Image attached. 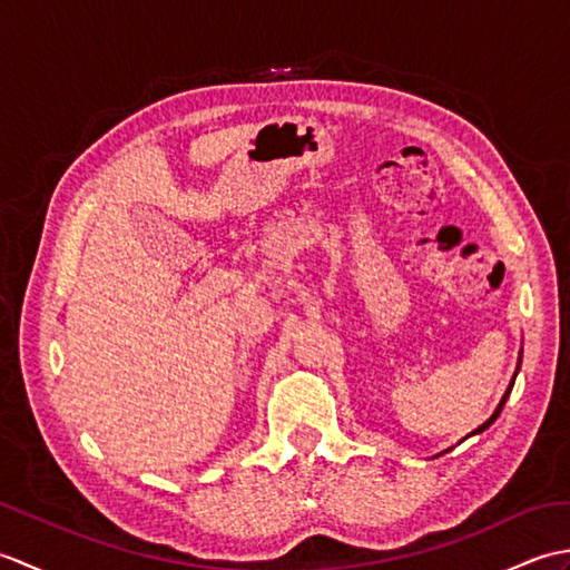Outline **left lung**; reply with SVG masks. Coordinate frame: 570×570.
<instances>
[{
	"instance_id": "left-lung-1",
	"label": "left lung",
	"mask_w": 570,
	"mask_h": 570,
	"mask_svg": "<svg viewBox=\"0 0 570 570\" xmlns=\"http://www.w3.org/2000/svg\"><path fill=\"white\" fill-rule=\"evenodd\" d=\"M512 386H514V380H512V384H510V390H507V394H504V396H502V402H500V406H498V411H494V414H492V416H490V419H488V421H485V423H482V426H478V429H475V431H485V429H488V426H490V423H492V421H494V419H498V416H500V411H502V406H504V402H507V396H510V392H512Z\"/></svg>"
}]
</instances>
